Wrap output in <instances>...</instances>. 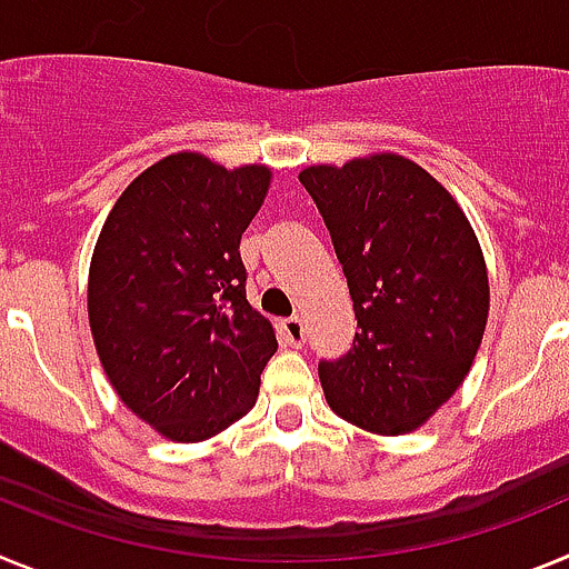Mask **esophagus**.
<instances>
[{"label":"esophagus","instance_id":"1","mask_svg":"<svg viewBox=\"0 0 569 569\" xmlns=\"http://www.w3.org/2000/svg\"><path fill=\"white\" fill-rule=\"evenodd\" d=\"M279 336H281V341L290 347H301L305 341H308V330H305V321H301L299 316H290V319L281 321Z\"/></svg>","mask_w":569,"mask_h":569}]
</instances>
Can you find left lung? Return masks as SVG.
<instances>
[{
  "mask_svg": "<svg viewBox=\"0 0 569 569\" xmlns=\"http://www.w3.org/2000/svg\"><path fill=\"white\" fill-rule=\"evenodd\" d=\"M313 196L347 276L359 333L321 361L325 399L350 425L401 436L456 393L479 353L490 281L453 193L399 153L310 164Z\"/></svg>",
  "mask_w": 569,
  "mask_h": 569,
  "instance_id": "obj_1",
  "label": "left lung"
}]
</instances>
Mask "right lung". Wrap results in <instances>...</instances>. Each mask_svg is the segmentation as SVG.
<instances>
[{
    "label": "right lung",
    "mask_w": 569,
    "mask_h": 569,
    "mask_svg": "<svg viewBox=\"0 0 569 569\" xmlns=\"http://www.w3.org/2000/svg\"><path fill=\"white\" fill-rule=\"evenodd\" d=\"M273 170L182 150L124 188L88 273V319L119 399L170 441H204L256 405L276 330L244 296L241 233Z\"/></svg>",
    "instance_id": "right-lung-1"
}]
</instances>
